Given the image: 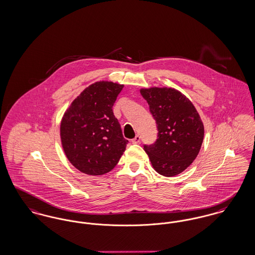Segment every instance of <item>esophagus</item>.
Segmentation results:
<instances>
[{"mask_svg": "<svg viewBox=\"0 0 255 255\" xmlns=\"http://www.w3.org/2000/svg\"><path fill=\"white\" fill-rule=\"evenodd\" d=\"M140 139H141V137H140L139 135H136V136L134 137L133 139L131 140V142H132L133 144H138V143L140 142Z\"/></svg>", "mask_w": 255, "mask_h": 255, "instance_id": "34e87169", "label": "esophagus"}]
</instances>
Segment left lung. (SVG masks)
<instances>
[{
  "mask_svg": "<svg viewBox=\"0 0 255 255\" xmlns=\"http://www.w3.org/2000/svg\"><path fill=\"white\" fill-rule=\"evenodd\" d=\"M156 122L157 139L144 145L153 169L164 176L182 173L196 159L203 141L201 117L187 98L174 88L141 89Z\"/></svg>",
  "mask_w": 255,
  "mask_h": 255,
  "instance_id": "obj_1",
  "label": "left lung"
}]
</instances>
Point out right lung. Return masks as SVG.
I'll return each instance as SVG.
<instances>
[{
	"label": "right lung",
	"instance_id": "1",
	"mask_svg": "<svg viewBox=\"0 0 255 255\" xmlns=\"http://www.w3.org/2000/svg\"><path fill=\"white\" fill-rule=\"evenodd\" d=\"M124 85L98 81L88 86L68 108L60 137L68 160L81 173L102 175L120 160L128 140L112 108Z\"/></svg>",
	"mask_w": 255,
	"mask_h": 255
}]
</instances>
